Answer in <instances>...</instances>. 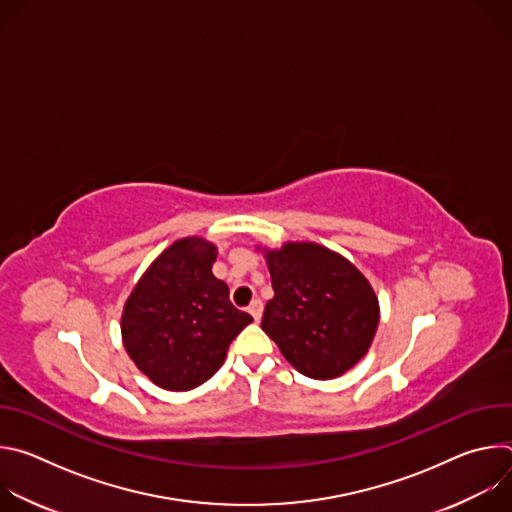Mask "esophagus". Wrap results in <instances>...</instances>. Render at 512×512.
I'll return each instance as SVG.
<instances>
[{
	"label": "esophagus",
	"mask_w": 512,
	"mask_h": 512,
	"mask_svg": "<svg viewBox=\"0 0 512 512\" xmlns=\"http://www.w3.org/2000/svg\"><path fill=\"white\" fill-rule=\"evenodd\" d=\"M249 312H251V316L255 318V322H259V320H261V314H263V304H261V300H253V302L249 304Z\"/></svg>",
	"instance_id": "34e87169"
}]
</instances>
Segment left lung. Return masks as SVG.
Returning a JSON list of instances; mask_svg holds the SVG:
<instances>
[{"mask_svg": "<svg viewBox=\"0 0 512 512\" xmlns=\"http://www.w3.org/2000/svg\"><path fill=\"white\" fill-rule=\"evenodd\" d=\"M273 298L261 328L291 367L318 381L336 379L367 354L379 300L348 259L316 245L285 243L265 251Z\"/></svg>", "mask_w": 512, "mask_h": 512, "instance_id": "1", "label": "left lung"}]
</instances>
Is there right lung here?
<instances>
[{
  "mask_svg": "<svg viewBox=\"0 0 512 512\" xmlns=\"http://www.w3.org/2000/svg\"><path fill=\"white\" fill-rule=\"evenodd\" d=\"M216 247L202 237L170 245L141 275L121 316L123 344L137 369L168 391H190L225 362L253 322L212 275Z\"/></svg>",
  "mask_w": 512,
  "mask_h": 512,
  "instance_id": "1",
  "label": "right lung"
}]
</instances>
